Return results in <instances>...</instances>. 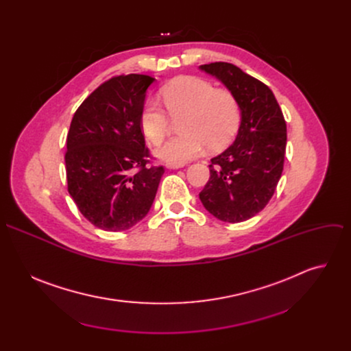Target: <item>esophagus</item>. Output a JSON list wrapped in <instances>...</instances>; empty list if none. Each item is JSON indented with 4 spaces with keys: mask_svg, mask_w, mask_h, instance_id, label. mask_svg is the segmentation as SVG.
I'll list each match as a JSON object with an SVG mask.
<instances>
[{
    "mask_svg": "<svg viewBox=\"0 0 351 351\" xmlns=\"http://www.w3.org/2000/svg\"><path fill=\"white\" fill-rule=\"evenodd\" d=\"M183 167H184L183 164H167L168 169H179V168H183Z\"/></svg>",
    "mask_w": 351,
    "mask_h": 351,
    "instance_id": "34e87169",
    "label": "esophagus"
}]
</instances>
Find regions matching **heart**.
I'll list each match as a JSON object with an SVG mask.
<instances>
[{
	"label": "heart",
	"instance_id": "obj_1",
	"mask_svg": "<svg viewBox=\"0 0 351 351\" xmlns=\"http://www.w3.org/2000/svg\"><path fill=\"white\" fill-rule=\"evenodd\" d=\"M164 106L171 118L178 119L180 136L171 138L156 154L168 164H183L211 149L225 147L236 134L241 114L236 97L215 88L210 82L195 76H180L161 88ZM140 129L154 145L169 133V118L153 99L144 103L140 112Z\"/></svg>",
	"mask_w": 351,
	"mask_h": 351
}]
</instances>
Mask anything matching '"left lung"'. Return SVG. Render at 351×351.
<instances>
[{"mask_svg":"<svg viewBox=\"0 0 351 351\" xmlns=\"http://www.w3.org/2000/svg\"><path fill=\"white\" fill-rule=\"evenodd\" d=\"M236 97L241 121L236 140L214 157L199 193L204 208L219 221L237 223L257 215L282 176L286 122L272 90L228 62L202 65Z\"/></svg>","mask_w":351,"mask_h":351,"instance_id":"1","label":"left lung"}]
</instances>
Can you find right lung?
Returning <instances> with one entry per match:
<instances>
[{
  "mask_svg": "<svg viewBox=\"0 0 351 351\" xmlns=\"http://www.w3.org/2000/svg\"><path fill=\"white\" fill-rule=\"evenodd\" d=\"M156 79L121 75L97 87L73 115L66 137L68 191L94 226L122 232L152 208L164 167H148L140 129L147 88Z\"/></svg>",
  "mask_w": 351,
  "mask_h": 351,
  "instance_id": "add662e5",
  "label": "right lung"
}]
</instances>
